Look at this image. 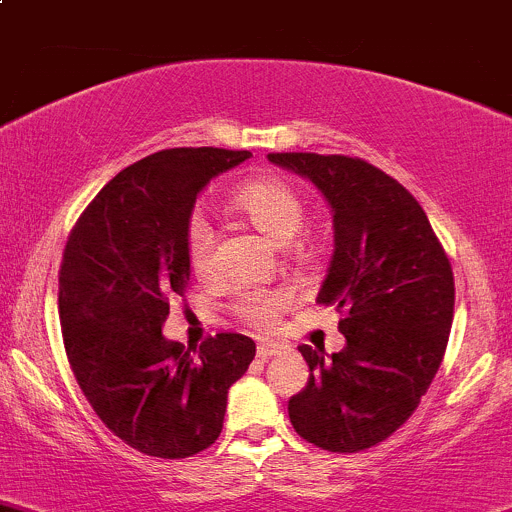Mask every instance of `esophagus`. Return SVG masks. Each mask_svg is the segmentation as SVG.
Wrapping results in <instances>:
<instances>
[{"mask_svg": "<svg viewBox=\"0 0 512 512\" xmlns=\"http://www.w3.org/2000/svg\"><path fill=\"white\" fill-rule=\"evenodd\" d=\"M256 352H258V357H261V360H268V357H273V355H278V352H281V345H278L276 340H268V337H263V340H258Z\"/></svg>", "mask_w": 512, "mask_h": 512, "instance_id": "34e87169", "label": "esophagus"}]
</instances>
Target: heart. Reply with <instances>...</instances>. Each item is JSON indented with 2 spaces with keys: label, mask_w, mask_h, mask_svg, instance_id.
Wrapping results in <instances>:
<instances>
[{
  "label": "heart",
  "mask_w": 512,
  "mask_h": 512,
  "mask_svg": "<svg viewBox=\"0 0 512 512\" xmlns=\"http://www.w3.org/2000/svg\"><path fill=\"white\" fill-rule=\"evenodd\" d=\"M236 202L251 219L281 244L298 234L305 219V204L288 182L278 177H261L236 189ZM184 249L194 271L204 273L214 261V226L202 207L194 209L184 224ZM293 303L286 288L239 286L231 291L229 310L249 325H271Z\"/></svg>",
  "instance_id": "obj_1"
}]
</instances>
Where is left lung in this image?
Returning <instances> with one entry per match:
<instances>
[{
	"label": "left lung",
	"instance_id": "obj_1",
	"mask_svg": "<svg viewBox=\"0 0 512 512\" xmlns=\"http://www.w3.org/2000/svg\"><path fill=\"white\" fill-rule=\"evenodd\" d=\"M268 160L308 177L333 207L335 251L318 303L335 305L347 340L333 362L298 347L310 379L288 416L318 449H372L414 414L439 372L453 323L451 261L409 189L370 162L318 152Z\"/></svg>",
	"mask_w": 512,
	"mask_h": 512
}]
</instances>
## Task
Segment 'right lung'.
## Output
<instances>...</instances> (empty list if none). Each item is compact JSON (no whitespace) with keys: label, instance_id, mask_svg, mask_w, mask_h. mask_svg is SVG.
Wrapping results in <instances>:
<instances>
[{"label":"right lung","instance_id":"1","mask_svg":"<svg viewBox=\"0 0 512 512\" xmlns=\"http://www.w3.org/2000/svg\"><path fill=\"white\" fill-rule=\"evenodd\" d=\"M249 150L175 147L118 172L83 209L63 249L59 315L68 362L93 412L145 456L187 458L224 426L229 387L256 342L219 333L192 352L162 335L184 295V224L197 194Z\"/></svg>","mask_w":512,"mask_h":512}]
</instances>
